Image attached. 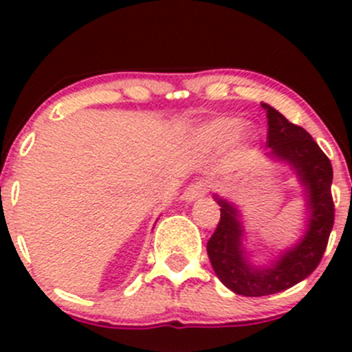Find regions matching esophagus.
I'll return each instance as SVG.
<instances>
[{"instance_id":"esophagus-1","label":"esophagus","mask_w":352,"mask_h":352,"mask_svg":"<svg viewBox=\"0 0 352 352\" xmlns=\"http://www.w3.org/2000/svg\"><path fill=\"white\" fill-rule=\"evenodd\" d=\"M208 190H209V186L206 180H196V182L190 184V186L184 190V199L189 202H192V201H196V199L204 197L206 194H208Z\"/></svg>"}]
</instances>
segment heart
<instances>
[{"label":"heart","mask_w":352,"mask_h":352,"mask_svg":"<svg viewBox=\"0 0 352 352\" xmlns=\"http://www.w3.org/2000/svg\"><path fill=\"white\" fill-rule=\"evenodd\" d=\"M240 129L242 120L235 117H219L199 129L197 140L206 148H225L239 136Z\"/></svg>","instance_id":"obj_1"}]
</instances>
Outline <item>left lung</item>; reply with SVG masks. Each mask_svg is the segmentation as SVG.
<instances>
[{"instance_id":"left-lung-1","label":"left lung","mask_w":352,"mask_h":352,"mask_svg":"<svg viewBox=\"0 0 352 352\" xmlns=\"http://www.w3.org/2000/svg\"><path fill=\"white\" fill-rule=\"evenodd\" d=\"M269 156L285 160L298 173L310 212L301 242L279 255L271 267H252L242 248L243 230L235 206L216 196L221 218L208 242V255L219 281L242 296H267L298 285L320 264L333 226L332 165L314 138L283 113L264 104Z\"/></svg>"}]
</instances>
